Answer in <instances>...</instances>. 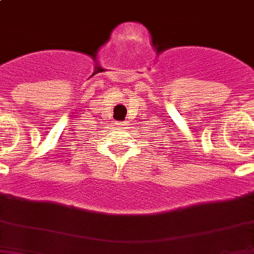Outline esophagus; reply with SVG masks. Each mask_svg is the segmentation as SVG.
Masks as SVG:
<instances>
[{"label":"esophagus","instance_id":"34e87169","mask_svg":"<svg viewBox=\"0 0 254 254\" xmlns=\"http://www.w3.org/2000/svg\"><path fill=\"white\" fill-rule=\"evenodd\" d=\"M118 126H119V128H127V126H128V122H126V121H123V122H119Z\"/></svg>","mask_w":254,"mask_h":254}]
</instances>
